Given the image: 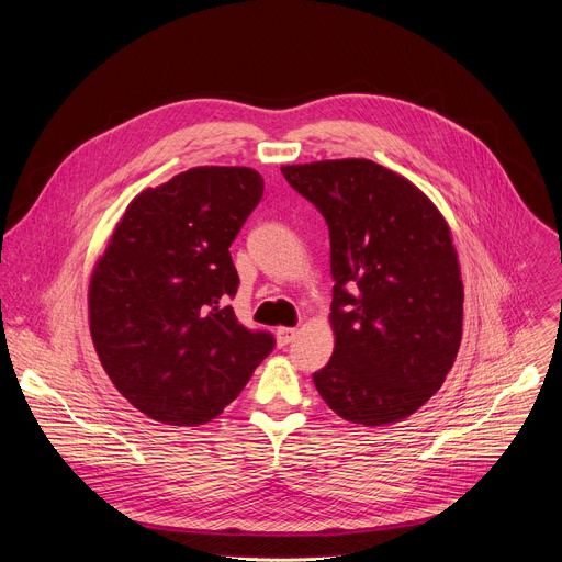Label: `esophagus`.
I'll list each match as a JSON object with an SVG mask.
<instances>
[{
    "label": "esophagus",
    "mask_w": 562,
    "mask_h": 562,
    "mask_svg": "<svg viewBox=\"0 0 562 562\" xmlns=\"http://www.w3.org/2000/svg\"><path fill=\"white\" fill-rule=\"evenodd\" d=\"M295 336H297V329H291V327H280V329L276 331V340H278L280 347H286L289 342H293Z\"/></svg>",
    "instance_id": "34e87169"
}]
</instances>
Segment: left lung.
Masks as SVG:
<instances>
[{
  "instance_id": "1",
  "label": "left lung",
  "mask_w": 562,
  "mask_h": 562,
  "mask_svg": "<svg viewBox=\"0 0 562 562\" xmlns=\"http://www.w3.org/2000/svg\"><path fill=\"white\" fill-rule=\"evenodd\" d=\"M329 226L336 349L313 373L345 420L384 427L442 386L462 338V280L451 231L407 178L371 159L282 167Z\"/></svg>"
}]
</instances>
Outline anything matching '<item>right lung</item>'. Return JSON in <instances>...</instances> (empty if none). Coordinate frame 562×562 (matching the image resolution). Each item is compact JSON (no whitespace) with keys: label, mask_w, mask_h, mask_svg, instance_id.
Wrapping results in <instances>:
<instances>
[{"label":"right lung","mask_w":562,"mask_h":562,"mask_svg":"<svg viewBox=\"0 0 562 562\" xmlns=\"http://www.w3.org/2000/svg\"><path fill=\"white\" fill-rule=\"evenodd\" d=\"M247 167H195L142 191L124 211L89 286L104 371L148 418L198 427L224 412L273 351L237 323L228 247L262 200Z\"/></svg>","instance_id":"1"}]
</instances>
